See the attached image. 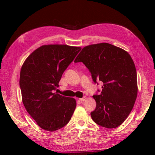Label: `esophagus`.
<instances>
[{
    "instance_id": "1",
    "label": "esophagus",
    "mask_w": 155,
    "mask_h": 155,
    "mask_svg": "<svg viewBox=\"0 0 155 155\" xmlns=\"http://www.w3.org/2000/svg\"><path fill=\"white\" fill-rule=\"evenodd\" d=\"M79 101H85L86 100V97H83L82 98H79Z\"/></svg>"
}]
</instances>
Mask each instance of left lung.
I'll return each mask as SVG.
<instances>
[{
    "instance_id": "8db88e82",
    "label": "left lung",
    "mask_w": 155,
    "mask_h": 155,
    "mask_svg": "<svg viewBox=\"0 0 155 155\" xmlns=\"http://www.w3.org/2000/svg\"><path fill=\"white\" fill-rule=\"evenodd\" d=\"M74 62L85 65L95 83H104L100 94L93 96L96 102V109L91 112L93 121L105 128L120 126L137 97V70L130 55L119 47L103 43L84 47Z\"/></svg>"
}]
</instances>
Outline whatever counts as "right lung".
<instances>
[{
    "mask_svg": "<svg viewBox=\"0 0 155 155\" xmlns=\"http://www.w3.org/2000/svg\"><path fill=\"white\" fill-rule=\"evenodd\" d=\"M81 50L64 45H43L33 51L22 64L19 80L22 103L44 130H57L72 118L76 100L54 91L64 70Z\"/></svg>",
    "mask_w": 155,
    "mask_h": 155,
    "instance_id": "right-lung-1",
    "label": "right lung"
}]
</instances>
